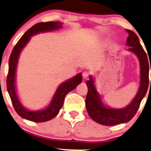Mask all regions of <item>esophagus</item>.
Segmentation results:
<instances>
[{"label": "esophagus", "instance_id": "34e87169", "mask_svg": "<svg viewBox=\"0 0 151 151\" xmlns=\"http://www.w3.org/2000/svg\"><path fill=\"white\" fill-rule=\"evenodd\" d=\"M89 76H90V73H89L88 71H84L82 73V76L84 78H87L89 77Z\"/></svg>", "mask_w": 151, "mask_h": 151}]
</instances>
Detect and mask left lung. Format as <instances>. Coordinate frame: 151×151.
Masks as SVG:
<instances>
[{"instance_id":"1","label":"left lung","mask_w":151,"mask_h":151,"mask_svg":"<svg viewBox=\"0 0 151 151\" xmlns=\"http://www.w3.org/2000/svg\"><path fill=\"white\" fill-rule=\"evenodd\" d=\"M127 32H128L127 45L130 47L128 50L137 55L140 62V68H141L140 87L137 94L131 103L123 109H113L104 107L101 102L99 94L96 90L93 77L90 76V80H88L86 83L88 88V92L86 97V108L87 113L92 119L103 125H116L121 123H126L131 120L133 116L136 115L141 104L142 100L147 93L148 85L150 84V81H149L150 67H149L148 58L146 55V52L139 43V38L136 33L129 29H127Z\"/></svg>"}]
</instances>
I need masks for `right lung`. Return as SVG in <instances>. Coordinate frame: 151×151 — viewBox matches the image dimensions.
<instances>
[{"label": "right lung", "mask_w": 151, "mask_h": 151, "mask_svg": "<svg viewBox=\"0 0 151 151\" xmlns=\"http://www.w3.org/2000/svg\"><path fill=\"white\" fill-rule=\"evenodd\" d=\"M61 27L62 24L57 21L41 22L32 26L26 32L18 43L15 44L9 60V72L6 78V87L12 105L16 113L21 117L34 122H44L55 117L59 113L60 109L62 107L66 95L69 92L74 90L82 81V76L81 73H79L73 78L61 84L57 89L50 105L46 109L40 111H30L24 108L17 96L15 90V71L18 57L21 50L28 43L32 35L39 32L57 29L61 28Z\"/></svg>", "instance_id": "obj_1"}]
</instances>
